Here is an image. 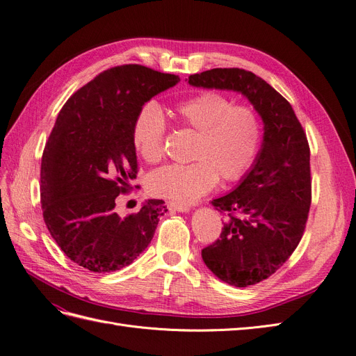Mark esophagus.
I'll return each instance as SVG.
<instances>
[{"instance_id": "esophagus-1", "label": "esophagus", "mask_w": 356, "mask_h": 356, "mask_svg": "<svg viewBox=\"0 0 356 356\" xmlns=\"http://www.w3.org/2000/svg\"><path fill=\"white\" fill-rule=\"evenodd\" d=\"M168 209L170 211H177V213H189L191 211V208L188 205H180V204H175V202L168 204Z\"/></svg>"}]
</instances>
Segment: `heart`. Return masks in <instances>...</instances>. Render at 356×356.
<instances>
[{"label": "heart", "instance_id": "1", "mask_svg": "<svg viewBox=\"0 0 356 356\" xmlns=\"http://www.w3.org/2000/svg\"><path fill=\"white\" fill-rule=\"evenodd\" d=\"M175 114L180 124L196 136L191 164H168L149 173L148 191L158 198L188 205L216 185L241 179L252 167L261 149L262 124L258 113L248 105H233L217 92H202L179 102ZM165 117L155 102L139 108L131 139L147 163L160 161L164 154Z\"/></svg>", "mask_w": 356, "mask_h": 356}]
</instances>
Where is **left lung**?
<instances>
[{"label": "left lung", "mask_w": 356, "mask_h": 356, "mask_svg": "<svg viewBox=\"0 0 356 356\" xmlns=\"http://www.w3.org/2000/svg\"><path fill=\"white\" fill-rule=\"evenodd\" d=\"M188 83L242 94L264 123L252 167L230 193L211 201L230 218L220 239L202 249L205 266L221 282L257 284L284 264L304 234L311 205L307 135L292 105L252 72L213 69L189 76Z\"/></svg>", "instance_id": "left-lung-1"}]
</instances>
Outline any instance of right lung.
Here are the masks:
<instances>
[{"mask_svg": "<svg viewBox=\"0 0 356 356\" xmlns=\"http://www.w3.org/2000/svg\"><path fill=\"white\" fill-rule=\"evenodd\" d=\"M180 82L138 64L105 70L58 113L41 164V204L52 239L77 266L111 273L131 264L151 243L164 201L139 213H115V198L136 179L135 117L143 104Z\"/></svg>", "mask_w": 356, "mask_h": 356, "instance_id": "1", "label": "right lung"}]
</instances>
